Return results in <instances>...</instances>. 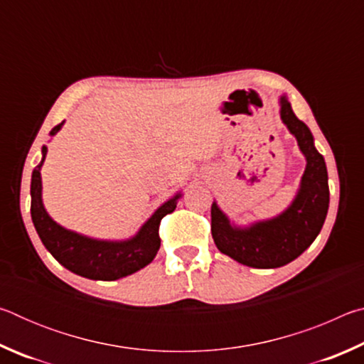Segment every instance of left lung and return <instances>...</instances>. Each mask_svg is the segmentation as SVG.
<instances>
[{"label": "left lung", "instance_id": "obj_1", "mask_svg": "<svg viewBox=\"0 0 364 364\" xmlns=\"http://www.w3.org/2000/svg\"><path fill=\"white\" fill-rule=\"evenodd\" d=\"M279 117L297 139L305 157V171L294 199L284 210L249 225L234 223L212 204V237L221 254L252 268H279L310 247L324 225L329 208L328 168L315 147V138L304 122L295 117L286 95L279 96Z\"/></svg>", "mask_w": 364, "mask_h": 364}]
</instances>
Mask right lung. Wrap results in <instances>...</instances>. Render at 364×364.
Instances as JSON below:
<instances>
[{
    "mask_svg": "<svg viewBox=\"0 0 364 364\" xmlns=\"http://www.w3.org/2000/svg\"><path fill=\"white\" fill-rule=\"evenodd\" d=\"M64 123L54 127L49 134L54 136ZM48 147H41V160L32 173L30 196H32V221L41 242L56 260L72 273L95 281H115L133 274L149 264L160 247L159 225L165 215L176 208L183 191H178L157 207L133 236L127 239H97L86 234L67 230L51 218L43 204L41 167L45 164Z\"/></svg>",
    "mask_w": 364,
    "mask_h": 364,
    "instance_id": "1",
    "label": "right lung"
}]
</instances>
